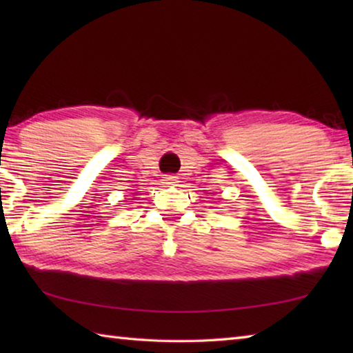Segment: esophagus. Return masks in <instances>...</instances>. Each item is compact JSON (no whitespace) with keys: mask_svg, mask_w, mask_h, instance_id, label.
<instances>
[{"mask_svg":"<svg viewBox=\"0 0 353 353\" xmlns=\"http://www.w3.org/2000/svg\"><path fill=\"white\" fill-rule=\"evenodd\" d=\"M163 183H166V185H176L177 183V177L176 176H166L163 179Z\"/></svg>","mask_w":353,"mask_h":353,"instance_id":"34e87169","label":"esophagus"}]
</instances>
